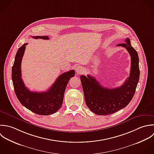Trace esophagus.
<instances>
[{
  "label": "esophagus",
  "instance_id": "1",
  "mask_svg": "<svg viewBox=\"0 0 154 154\" xmlns=\"http://www.w3.org/2000/svg\"><path fill=\"white\" fill-rule=\"evenodd\" d=\"M83 70H84V68L82 66H77L76 68H75V71L76 72L78 73V74H81L83 72Z\"/></svg>",
  "mask_w": 154,
  "mask_h": 154
}]
</instances>
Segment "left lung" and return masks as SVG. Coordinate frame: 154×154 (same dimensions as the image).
Returning <instances> with one entry per match:
<instances>
[{
	"instance_id": "obj_1",
	"label": "left lung",
	"mask_w": 154,
	"mask_h": 154,
	"mask_svg": "<svg viewBox=\"0 0 154 154\" xmlns=\"http://www.w3.org/2000/svg\"><path fill=\"white\" fill-rule=\"evenodd\" d=\"M117 46L125 47L131 56V70L129 77L120 87L109 89L104 88L92 76H80L85 102L88 108L98 115L114 113L125 107L131 101L139 80V56L127 38L125 43Z\"/></svg>"
}]
</instances>
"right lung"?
Wrapping results in <instances>:
<instances>
[{"instance_id":"1","label":"right lung","mask_w":154,"mask_h":154,"mask_svg":"<svg viewBox=\"0 0 154 154\" xmlns=\"http://www.w3.org/2000/svg\"><path fill=\"white\" fill-rule=\"evenodd\" d=\"M32 38L49 39L47 36H35ZM27 45V43H25L18 48L12 68V80L15 93L20 103L32 112L45 116L53 114L61 107L66 87L69 79L74 76L75 71L71 70L60 75L47 91H30L24 84L21 71V60Z\"/></svg>"}]
</instances>
